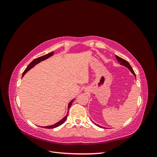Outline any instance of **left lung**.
<instances>
[{
	"label": "left lung",
	"instance_id": "1",
	"mask_svg": "<svg viewBox=\"0 0 157 157\" xmlns=\"http://www.w3.org/2000/svg\"><path fill=\"white\" fill-rule=\"evenodd\" d=\"M116 58H117V61H118V62L121 65H124V66H125V67H126L128 69H129V70L131 71V73L134 75L135 77H136V74H135V73H134V70H133V69H132V67H131V65H130V63L128 62V61H126V60H125V59H122V58H120L119 56H116ZM96 125H97V126H98L99 127H100V128H102V126H99V125H98L97 124H96V123H94ZM104 128H105V127H103Z\"/></svg>",
	"mask_w": 157,
	"mask_h": 157
}]
</instances>
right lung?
Listing matches in <instances>:
<instances>
[{"label": "right lung", "mask_w": 157, "mask_h": 157, "mask_svg": "<svg viewBox=\"0 0 157 157\" xmlns=\"http://www.w3.org/2000/svg\"><path fill=\"white\" fill-rule=\"evenodd\" d=\"M54 54V52H50V53H49V54H46V55H44V56H41V57H39V58H37L35 59L29 65L27 66V67L25 69V70L24 71V72L23 73L22 77H23V76L25 75V74L27 72V71H29L31 68H33V67H34V66H35V65H36L37 63H40V61H44V60H45V59H48V58H50V57H51L52 56H53ZM73 100H74V99H73L72 101H71L69 102V105H68V109L70 108V107L71 106V105H72V103H73ZM67 115H68V114H67V115H66V116H65V117H63L61 121H59V122L56 123V124H53V125L47 126H43V127H42V128H54L58 127V126H59L62 124L65 121V120L67 119Z\"/></svg>", "instance_id": "add662e5"}]
</instances>
